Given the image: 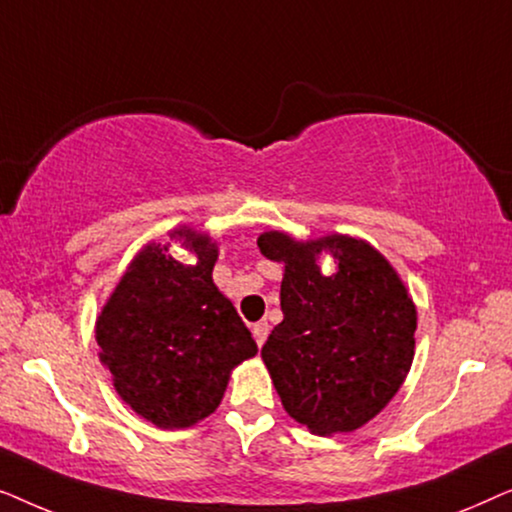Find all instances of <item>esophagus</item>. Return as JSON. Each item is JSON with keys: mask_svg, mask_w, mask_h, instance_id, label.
<instances>
[{"mask_svg": "<svg viewBox=\"0 0 512 512\" xmlns=\"http://www.w3.org/2000/svg\"><path fill=\"white\" fill-rule=\"evenodd\" d=\"M251 333H254V340L258 347L265 345V340H268V333H270V326L268 321H258V324H254V328H251Z\"/></svg>", "mask_w": 512, "mask_h": 512, "instance_id": "obj_1", "label": "esophagus"}]
</instances>
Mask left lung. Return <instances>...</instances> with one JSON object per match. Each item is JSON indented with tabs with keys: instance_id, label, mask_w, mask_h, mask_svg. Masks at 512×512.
I'll list each match as a JSON object with an SVG mask.
<instances>
[{
	"instance_id": "obj_1",
	"label": "left lung",
	"mask_w": 512,
	"mask_h": 512,
	"mask_svg": "<svg viewBox=\"0 0 512 512\" xmlns=\"http://www.w3.org/2000/svg\"><path fill=\"white\" fill-rule=\"evenodd\" d=\"M324 248L339 261L331 278L316 265ZM258 249L284 263V321L261 349L284 410L319 436L359 429L394 398L412 366V298L384 256L354 237L303 244L263 233Z\"/></svg>"
}]
</instances>
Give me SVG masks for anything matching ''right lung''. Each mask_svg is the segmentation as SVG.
Returning <instances> with one entry per match:
<instances>
[{
  "label": "right lung",
  "instance_id": "1",
  "mask_svg": "<svg viewBox=\"0 0 512 512\" xmlns=\"http://www.w3.org/2000/svg\"><path fill=\"white\" fill-rule=\"evenodd\" d=\"M184 265L153 244L125 272L97 319L100 359L137 415L184 429L219 408L230 370L258 352L233 303L216 289V244L181 228Z\"/></svg>",
  "mask_w": 512,
  "mask_h": 512
}]
</instances>
